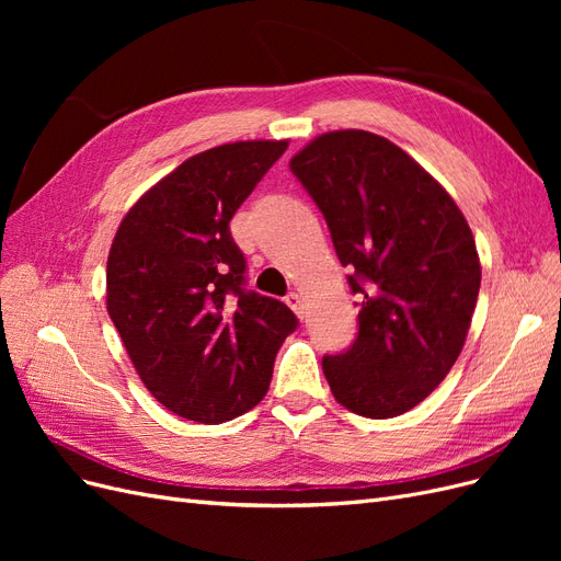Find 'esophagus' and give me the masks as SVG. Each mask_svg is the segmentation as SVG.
I'll return each mask as SVG.
<instances>
[{"label": "esophagus", "instance_id": "obj_1", "mask_svg": "<svg viewBox=\"0 0 561 561\" xmlns=\"http://www.w3.org/2000/svg\"><path fill=\"white\" fill-rule=\"evenodd\" d=\"M285 304L287 307H290L299 318H304V299H301V295L299 293H290L285 297Z\"/></svg>", "mask_w": 561, "mask_h": 561}]
</instances>
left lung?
<instances>
[{
	"mask_svg": "<svg viewBox=\"0 0 561 561\" xmlns=\"http://www.w3.org/2000/svg\"><path fill=\"white\" fill-rule=\"evenodd\" d=\"M290 171L360 295L355 342L322 358L332 396L367 419L410 412L449 375L478 304L482 268L466 217L407 151L367 130L318 135Z\"/></svg>",
	"mask_w": 561,
	"mask_h": 561,
	"instance_id": "8db88e82",
	"label": "left lung"
}]
</instances>
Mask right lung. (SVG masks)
<instances>
[{"label":"right lung","mask_w":561,"mask_h":561,"mask_svg":"<svg viewBox=\"0 0 561 561\" xmlns=\"http://www.w3.org/2000/svg\"><path fill=\"white\" fill-rule=\"evenodd\" d=\"M287 140L219 145L186 159L126 213L107 257V313L165 410L222 423L268 390L297 316L245 290L229 222Z\"/></svg>","instance_id":"right-lung-1"}]
</instances>
